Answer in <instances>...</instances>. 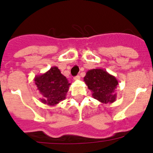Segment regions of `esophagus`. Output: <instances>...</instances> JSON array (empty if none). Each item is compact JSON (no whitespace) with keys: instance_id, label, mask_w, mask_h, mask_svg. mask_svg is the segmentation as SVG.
<instances>
[{"instance_id":"34e87169","label":"esophagus","mask_w":153,"mask_h":153,"mask_svg":"<svg viewBox=\"0 0 153 153\" xmlns=\"http://www.w3.org/2000/svg\"><path fill=\"white\" fill-rule=\"evenodd\" d=\"M73 79L75 80H80V75H77V76L74 77V78H73Z\"/></svg>"}]
</instances>
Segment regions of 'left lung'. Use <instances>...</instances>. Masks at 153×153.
I'll use <instances>...</instances> for the list:
<instances>
[{
	"label": "left lung",
	"instance_id": "1",
	"mask_svg": "<svg viewBox=\"0 0 153 153\" xmlns=\"http://www.w3.org/2000/svg\"><path fill=\"white\" fill-rule=\"evenodd\" d=\"M83 79L95 100L103 104H112L116 100L115 91L118 81L106 70L100 68L89 70Z\"/></svg>",
	"mask_w": 153,
	"mask_h": 153
}]
</instances>
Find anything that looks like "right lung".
Instances as JSON below:
<instances>
[{
  "mask_svg": "<svg viewBox=\"0 0 153 153\" xmlns=\"http://www.w3.org/2000/svg\"><path fill=\"white\" fill-rule=\"evenodd\" d=\"M34 81L42 96L40 101L49 106H55L63 101L70 85L57 67H52L46 73L36 75Z\"/></svg>",
  "mask_w": 153,
  "mask_h": 153,
  "instance_id": "1",
  "label": "right lung"
}]
</instances>
